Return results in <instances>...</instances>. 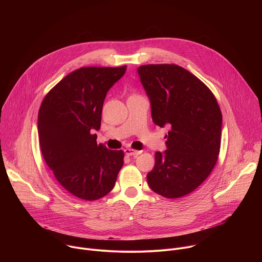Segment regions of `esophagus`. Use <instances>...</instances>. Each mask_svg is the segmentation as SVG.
<instances>
[{
    "label": "esophagus",
    "instance_id": "34e87169",
    "mask_svg": "<svg viewBox=\"0 0 262 262\" xmlns=\"http://www.w3.org/2000/svg\"><path fill=\"white\" fill-rule=\"evenodd\" d=\"M124 154L126 156H129V157H137L139 155L142 154L141 150H134V149H130V148H125L124 149Z\"/></svg>",
    "mask_w": 262,
    "mask_h": 262
}]
</instances>
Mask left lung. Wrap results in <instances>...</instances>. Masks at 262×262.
Here are the masks:
<instances>
[{"mask_svg":"<svg viewBox=\"0 0 262 262\" xmlns=\"http://www.w3.org/2000/svg\"><path fill=\"white\" fill-rule=\"evenodd\" d=\"M137 71L150 100L152 121L171 127L166 136L167 149L156 152L148 184L166 198H180L196 190L216 163L222 133L220 106L211 91L178 65H142Z\"/></svg>","mask_w":262,"mask_h":262,"instance_id":"left-lung-1","label":"left lung"}]
</instances>
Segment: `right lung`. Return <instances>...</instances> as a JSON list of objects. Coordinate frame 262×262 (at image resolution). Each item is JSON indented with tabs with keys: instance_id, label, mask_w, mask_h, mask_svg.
Returning <instances> with one entry per match:
<instances>
[{
	"instance_id": "obj_1",
	"label": "right lung",
	"mask_w": 262,
	"mask_h": 262,
	"mask_svg": "<svg viewBox=\"0 0 262 262\" xmlns=\"http://www.w3.org/2000/svg\"><path fill=\"white\" fill-rule=\"evenodd\" d=\"M121 67H83L69 73L45 97L38 113L41 152L63 188L93 201L114 188L122 150L97 145L107 91L125 73Z\"/></svg>"
}]
</instances>
